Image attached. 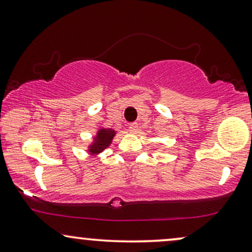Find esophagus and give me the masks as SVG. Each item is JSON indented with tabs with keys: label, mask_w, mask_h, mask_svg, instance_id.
Listing matches in <instances>:
<instances>
[{
	"label": "esophagus",
	"mask_w": 252,
	"mask_h": 252,
	"mask_svg": "<svg viewBox=\"0 0 252 252\" xmlns=\"http://www.w3.org/2000/svg\"><path fill=\"white\" fill-rule=\"evenodd\" d=\"M138 130V124L137 123H131L129 126V131L131 132V134H136Z\"/></svg>",
	"instance_id": "34e87169"
}]
</instances>
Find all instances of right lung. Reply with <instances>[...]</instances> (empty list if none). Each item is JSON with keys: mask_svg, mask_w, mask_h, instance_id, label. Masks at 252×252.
Here are the masks:
<instances>
[{"mask_svg": "<svg viewBox=\"0 0 252 252\" xmlns=\"http://www.w3.org/2000/svg\"><path fill=\"white\" fill-rule=\"evenodd\" d=\"M116 130L111 128H99L96 131V135L93 137V142L88 145V154L92 156H98L107 148L110 147L111 142L116 136Z\"/></svg>", "mask_w": 252, "mask_h": 252, "instance_id": "obj_1", "label": "right lung"}]
</instances>
